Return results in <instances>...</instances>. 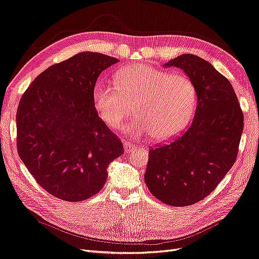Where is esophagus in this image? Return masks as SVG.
<instances>
[{"mask_svg":"<svg viewBox=\"0 0 259 259\" xmlns=\"http://www.w3.org/2000/svg\"><path fill=\"white\" fill-rule=\"evenodd\" d=\"M123 149H124V152H127V154H129V152L136 150V147L133 146L132 144H130V143L124 142L123 143Z\"/></svg>","mask_w":259,"mask_h":259,"instance_id":"obj_1","label":"esophagus"}]
</instances>
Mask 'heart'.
Returning <instances> with one entry per match:
<instances>
[{"mask_svg": "<svg viewBox=\"0 0 259 259\" xmlns=\"http://www.w3.org/2000/svg\"><path fill=\"white\" fill-rule=\"evenodd\" d=\"M197 91L185 73H170L147 64L126 67L115 79V86L98 82L93 89V103L99 117L116 129L131 113L136 117L122 128L132 138L152 136L164 142L183 131L193 116Z\"/></svg>", "mask_w": 259, "mask_h": 259, "instance_id": "1", "label": "heart"}]
</instances>
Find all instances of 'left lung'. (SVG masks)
I'll use <instances>...</instances> for the list:
<instances>
[{"label": "left lung", "mask_w": 259, "mask_h": 259, "mask_svg": "<svg viewBox=\"0 0 259 259\" xmlns=\"http://www.w3.org/2000/svg\"><path fill=\"white\" fill-rule=\"evenodd\" d=\"M194 82L197 104L191 126L177 139L149 150L145 184L161 202L193 205L217 188L237 159L243 114L233 86L209 62L183 54L163 64Z\"/></svg>", "instance_id": "1"}]
</instances>
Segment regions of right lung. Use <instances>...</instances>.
<instances>
[{"mask_svg": "<svg viewBox=\"0 0 259 259\" xmlns=\"http://www.w3.org/2000/svg\"><path fill=\"white\" fill-rule=\"evenodd\" d=\"M117 62L80 52L41 72L19 102L18 155L38 185L57 198L79 202L97 194L109 164L123 154L93 103L99 74Z\"/></svg>", "mask_w": 259, "mask_h": 259, "instance_id": "1", "label": "right lung"}]
</instances>
